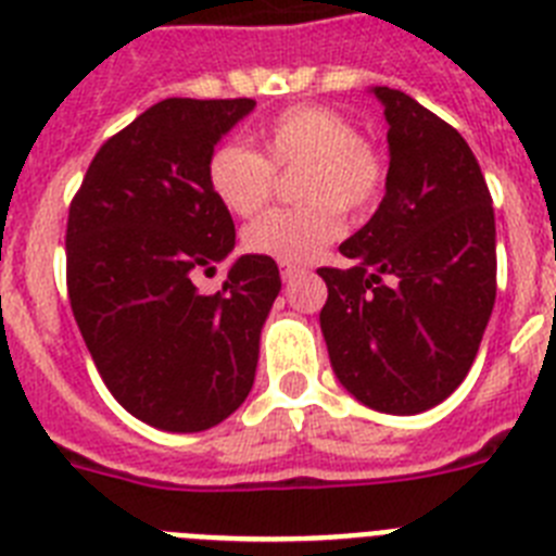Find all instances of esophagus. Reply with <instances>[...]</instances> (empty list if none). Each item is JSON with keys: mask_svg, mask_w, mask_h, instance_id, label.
Returning <instances> with one entry per match:
<instances>
[{"mask_svg": "<svg viewBox=\"0 0 556 556\" xmlns=\"http://www.w3.org/2000/svg\"><path fill=\"white\" fill-rule=\"evenodd\" d=\"M303 267H298V264H281V275H283V281H289V278H294V275L301 273Z\"/></svg>", "mask_w": 556, "mask_h": 556, "instance_id": "1", "label": "esophagus"}]
</instances>
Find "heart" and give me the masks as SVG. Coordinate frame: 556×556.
I'll use <instances>...</instances> for the list:
<instances>
[{"mask_svg": "<svg viewBox=\"0 0 556 556\" xmlns=\"http://www.w3.org/2000/svg\"><path fill=\"white\" fill-rule=\"evenodd\" d=\"M253 152L225 141L208 159V189L236 217H253L273 194L275 172L292 169L298 208L269 211L244 228L250 253L281 264H306L342 233L339 204L365 214L384 184V161L376 147L358 139L342 113L320 105H294L253 132Z\"/></svg>", "mask_w": 556, "mask_h": 556, "instance_id": "obj_1", "label": "heart"}]
</instances>
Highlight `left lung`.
<instances>
[{
  "instance_id": "8db88e82",
  "label": "left lung",
  "mask_w": 556,
  "mask_h": 556,
  "mask_svg": "<svg viewBox=\"0 0 556 556\" xmlns=\"http://www.w3.org/2000/svg\"><path fill=\"white\" fill-rule=\"evenodd\" d=\"M390 125L384 200L317 269L339 384L387 415H420L465 381L495 303V214L468 141L404 91L372 86Z\"/></svg>"
}]
</instances>
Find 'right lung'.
<instances>
[{
  "label": "right lung",
  "mask_w": 556,
  "mask_h": 556,
  "mask_svg": "<svg viewBox=\"0 0 556 556\" xmlns=\"http://www.w3.org/2000/svg\"><path fill=\"white\" fill-rule=\"evenodd\" d=\"M253 108L180 97L147 108L100 147L68 208L77 328L111 395L161 431H205L244 404L281 292L267 255H239L217 294L194 283L233 253V219L205 169Z\"/></svg>",
  "instance_id": "1"
}]
</instances>
